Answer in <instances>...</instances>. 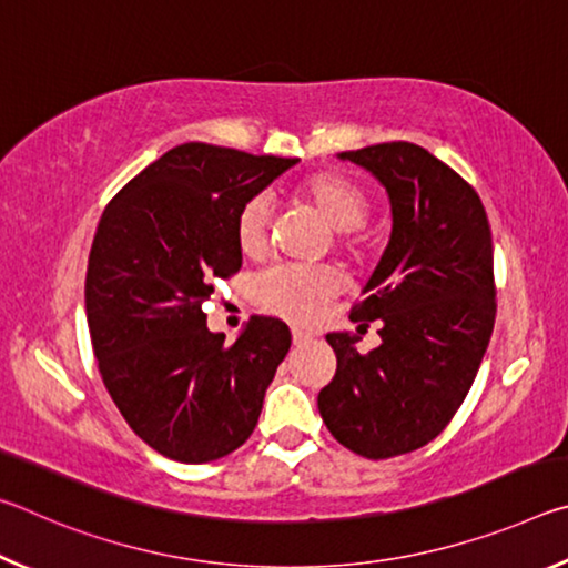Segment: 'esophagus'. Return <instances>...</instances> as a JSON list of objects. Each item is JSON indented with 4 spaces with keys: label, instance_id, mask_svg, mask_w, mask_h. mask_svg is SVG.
<instances>
[{
    "label": "esophagus",
    "instance_id": "1",
    "mask_svg": "<svg viewBox=\"0 0 568 568\" xmlns=\"http://www.w3.org/2000/svg\"><path fill=\"white\" fill-rule=\"evenodd\" d=\"M311 341H313V335H311V333L293 328V343H295V345H307Z\"/></svg>",
    "mask_w": 568,
    "mask_h": 568
}]
</instances>
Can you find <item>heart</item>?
Instances as JSON below:
<instances>
[{
  "label": "heart",
  "instance_id": "obj_1",
  "mask_svg": "<svg viewBox=\"0 0 568 568\" xmlns=\"http://www.w3.org/2000/svg\"><path fill=\"white\" fill-rule=\"evenodd\" d=\"M295 203L313 210L321 223L341 233V247L351 257H363L368 237L361 233L368 215V192L338 172H315L293 187ZM271 233V207L263 197H253L240 207L235 220L237 250L245 257L263 255ZM338 293V281L325 267L277 265L255 283V297L265 311L293 323H311L323 313L331 297Z\"/></svg>",
  "mask_w": 568,
  "mask_h": 568
}]
</instances>
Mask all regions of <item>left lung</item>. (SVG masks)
<instances>
[{
    "label": "left lung",
    "mask_w": 568,
    "mask_h": 568,
    "mask_svg": "<svg viewBox=\"0 0 568 568\" xmlns=\"http://www.w3.org/2000/svg\"><path fill=\"white\" fill-rule=\"evenodd\" d=\"M386 187L390 237L351 321H381V345L328 333L338 358L318 393L333 438L365 458L408 454L454 418L496 321L494 243L476 190L413 142L341 152Z\"/></svg>",
    "instance_id": "1"
}]
</instances>
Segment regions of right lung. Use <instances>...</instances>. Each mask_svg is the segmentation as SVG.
Listing matches in <instances>:
<instances>
[{
  "label": "right lung",
  "instance_id": "obj_1",
  "mask_svg": "<svg viewBox=\"0 0 568 568\" xmlns=\"http://www.w3.org/2000/svg\"><path fill=\"white\" fill-rule=\"evenodd\" d=\"M297 158L185 142L132 178L92 240L84 307L104 388L148 446L180 464L233 454L253 434L291 351L277 318H250L233 345L203 303L240 271L235 220Z\"/></svg>",
  "mask_w": 568,
  "mask_h": 568
}]
</instances>
